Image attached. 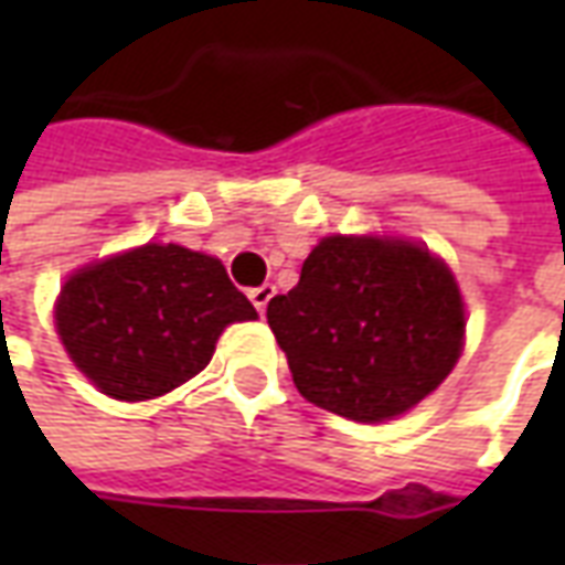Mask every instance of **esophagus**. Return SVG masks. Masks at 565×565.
I'll use <instances>...</instances> for the list:
<instances>
[{"label":"esophagus","mask_w":565,"mask_h":565,"mask_svg":"<svg viewBox=\"0 0 565 565\" xmlns=\"http://www.w3.org/2000/svg\"><path fill=\"white\" fill-rule=\"evenodd\" d=\"M247 296H250L254 308H257L259 315H263V311H266V306H269V299L275 296V287H271V284H263V287H254V290H250Z\"/></svg>","instance_id":"obj_1"}]
</instances>
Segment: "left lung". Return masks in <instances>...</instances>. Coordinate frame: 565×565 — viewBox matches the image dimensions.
<instances>
[{
  "label": "left lung",
  "mask_w": 565,
  "mask_h": 565,
  "mask_svg": "<svg viewBox=\"0 0 565 565\" xmlns=\"http://www.w3.org/2000/svg\"><path fill=\"white\" fill-rule=\"evenodd\" d=\"M308 403L360 424L415 408L457 366L460 287L429 247L379 235H327L290 294L266 308Z\"/></svg>",
  "instance_id": "8db88e82"
}]
</instances>
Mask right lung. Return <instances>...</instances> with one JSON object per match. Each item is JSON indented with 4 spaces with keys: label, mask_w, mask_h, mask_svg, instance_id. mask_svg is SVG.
<instances>
[{
    "label": "right lung",
    "mask_w": 565,
    "mask_h": 565,
    "mask_svg": "<svg viewBox=\"0 0 565 565\" xmlns=\"http://www.w3.org/2000/svg\"><path fill=\"white\" fill-rule=\"evenodd\" d=\"M54 320L72 363L105 396L145 403L199 375L221 332L257 311L217 257L148 242L75 271Z\"/></svg>",
    "instance_id": "obj_1"
}]
</instances>
